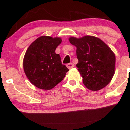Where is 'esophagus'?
<instances>
[{
    "mask_svg": "<svg viewBox=\"0 0 130 130\" xmlns=\"http://www.w3.org/2000/svg\"><path fill=\"white\" fill-rule=\"evenodd\" d=\"M66 66L68 69H71V68H73L74 67V64L73 63H69L66 65Z\"/></svg>",
    "mask_w": 130,
    "mask_h": 130,
    "instance_id": "esophagus-1",
    "label": "esophagus"
}]
</instances>
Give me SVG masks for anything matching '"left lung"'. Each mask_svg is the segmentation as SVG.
<instances>
[{"label":"left lung","mask_w":130,"mask_h":130,"mask_svg":"<svg viewBox=\"0 0 130 130\" xmlns=\"http://www.w3.org/2000/svg\"><path fill=\"white\" fill-rule=\"evenodd\" d=\"M69 41L76 47V66L88 89L98 91L111 81L115 71V55L102 40L92 36L71 37Z\"/></svg>","instance_id":"8db88e82"}]
</instances>
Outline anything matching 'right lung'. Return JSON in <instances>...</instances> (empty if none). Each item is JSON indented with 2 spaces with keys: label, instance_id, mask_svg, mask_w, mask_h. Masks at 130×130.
I'll return each mask as SVG.
<instances>
[{
  "label": "right lung",
  "instance_id": "obj_1",
  "mask_svg": "<svg viewBox=\"0 0 130 130\" xmlns=\"http://www.w3.org/2000/svg\"><path fill=\"white\" fill-rule=\"evenodd\" d=\"M61 37L42 36L36 39L27 49L23 60L24 71L33 85L49 90L64 78L69 69L61 62L56 49Z\"/></svg>",
  "mask_w": 130,
  "mask_h": 130
}]
</instances>
